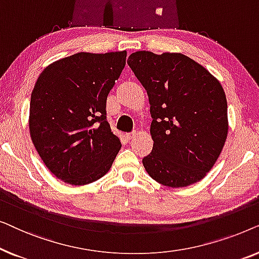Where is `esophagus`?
I'll use <instances>...</instances> for the list:
<instances>
[{
    "mask_svg": "<svg viewBox=\"0 0 259 259\" xmlns=\"http://www.w3.org/2000/svg\"><path fill=\"white\" fill-rule=\"evenodd\" d=\"M136 134H137L136 131H133V132L127 133V134H126V138H127V139H132V138L136 137Z\"/></svg>",
    "mask_w": 259,
    "mask_h": 259,
    "instance_id": "obj_1",
    "label": "esophagus"
}]
</instances>
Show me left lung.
<instances>
[{"mask_svg": "<svg viewBox=\"0 0 259 259\" xmlns=\"http://www.w3.org/2000/svg\"><path fill=\"white\" fill-rule=\"evenodd\" d=\"M127 63L147 92L153 148L143 159L151 178L168 187L199 182L213 167L228 137L222 84L180 53L140 51Z\"/></svg>", "mask_w": 259, "mask_h": 259, "instance_id": "obj_1", "label": "left lung"}]
</instances>
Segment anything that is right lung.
<instances>
[{"label":"right lung","instance_id":"1","mask_svg":"<svg viewBox=\"0 0 259 259\" xmlns=\"http://www.w3.org/2000/svg\"><path fill=\"white\" fill-rule=\"evenodd\" d=\"M126 55V51L77 53L46 67L38 76L30 98L31 141L62 182L87 185L100 179L121 148L106 118V101Z\"/></svg>","mask_w":259,"mask_h":259}]
</instances>
